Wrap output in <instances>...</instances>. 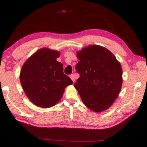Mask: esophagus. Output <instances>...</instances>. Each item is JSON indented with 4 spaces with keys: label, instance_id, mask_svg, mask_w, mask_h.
<instances>
[{
    "label": "esophagus",
    "instance_id": "obj_1",
    "mask_svg": "<svg viewBox=\"0 0 147 147\" xmlns=\"http://www.w3.org/2000/svg\"><path fill=\"white\" fill-rule=\"evenodd\" d=\"M70 78H71L72 80H73V82H74V76L73 74H71V75H70Z\"/></svg>",
    "mask_w": 147,
    "mask_h": 147
}]
</instances>
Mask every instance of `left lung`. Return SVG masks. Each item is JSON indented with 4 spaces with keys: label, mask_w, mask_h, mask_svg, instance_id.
Listing matches in <instances>:
<instances>
[{
    "label": "left lung",
    "mask_w": 147,
    "mask_h": 147,
    "mask_svg": "<svg viewBox=\"0 0 147 147\" xmlns=\"http://www.w3.org/2000/svg\"><path fill=\"white\" fill-rule=\"evenodd\" d=\"M80 78L74 84L84 103L96 113L113 105L121 90L122 68L111 51L92 45L77 53Z\"/></svg>",
    "instance_id": "1"
}]
</instances>
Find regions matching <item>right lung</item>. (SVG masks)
Returning a JSON list of instances; mask_svg holds the SVG:
<instances>
[{
    "mask_svg": "<svg viewBox=\"0 0 147 147\" xmlns=\"http://www.w3.org/2000/svg\"><path fill=\"white\" fill-rule=\"evenodd\" d=\"M60 52L47 48L37 51L23 65L21 85L32 103L43 108L55 105L62 97L65 88L73 84L63 74L62 63L57 61Z\"/></svg>",
    "mask_w": 147,
    "mask_h": 147,
    "instance_id": "1",
    "label": "right lung"
}]
</instances>
